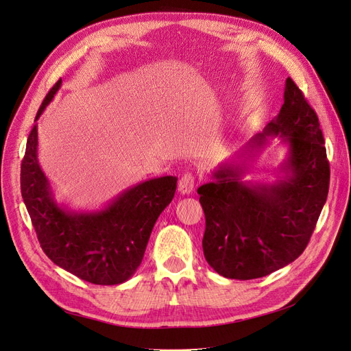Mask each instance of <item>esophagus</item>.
<instances>
[{"instance_id": "1", "label": "esophagus", "mask_w": 351, "mask_h": 351, "mask_svg": "<svg viewBox=\"0 0 351 351\" xmlns=\"http://www.w3.org/2000/svg\"><path fill=\"white\" fill-rule=\"evenodd\" d=\"M179 192L184 195H189L192 193V191L195 189V175L193 173H185L179 179V186H178Z\"/></svg>"}]
</instances>
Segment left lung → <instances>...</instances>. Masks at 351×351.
I'll list each match as a JSON object with an SVG mask.
<instances>
[{"mask_svg": "<svg viewBox=\"0 0 351 351\" xmlns=\"http://www.w3.org/2000/svg\"><path fill=\"white\" fill-rule=\"evenodd\" d=\"M269 136L288 143L284 179L251 185L241 180L242 167L223 165L213 173L215 180L197 188L205 212V260L225 278H261L297 260L327 201L330 163L323 132L289 77L278 116L248 149L263 147Z\"/></svg>", "mask_w": 351, "mask_h": 351, "instance_id": "obj_1", "label": "left lung"}]
</instances>
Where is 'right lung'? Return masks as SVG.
<instances>
[{"instance_id": "add662e5", "label": "right lung", "mask_w": 351, "mask_h": 351, "mask_svg": "<svg viewBox=\"0 0 351 351\" xmlns=\"http://www.w3.org/2000/svg\"><path fill=\"white\" fill-rule=\"evenodd\" d=\"M60 86L62 79L45 96L36 121ZM37 143L34 125L21 162V195L43 251L56 265L87 282L116 285L128 281L143 260L158 217L173 199L178 178L149 179L101 210L75 213L54 202L38 165Z\"/></svg>"}]
</instances>
